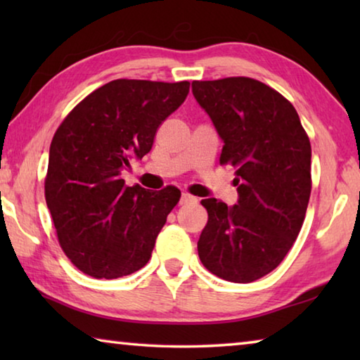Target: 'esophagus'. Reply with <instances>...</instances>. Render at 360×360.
Listing matches in <instances>:
<instances>
[{
    "mask_svg": "<svg viewBox=\"0 0 360 360\" xmlns=\"http://www.w3.org/2000/svg\"><path fill=\"white\" fill-rule=\"evenodd\" d=\"M197 202V197H193V195H191V193H187V192H184L181 195V205H188V203H195Z\"/></svg>",
    "mask_w": 360,
    "mask_h": 360,
    "instance_id": "34e87169",
    "label": "esophagus"
}]
</instances>
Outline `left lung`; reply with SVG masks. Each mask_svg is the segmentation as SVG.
<instances>
[{
  "instance_id": "1",
  "label": "left lung",
  "mask_w": 360,
  "mask_h": 360,
  "mask_svg": "<svg viewBox=\"0 0 360 360\" xmlns=\"http://www.w3.org/2000/svg\"><path fill=\"white\" fill-rule=\"evenodd\" d=\"M214 124L221 165L235 168L238 203L205 198L208 222L198 257L212 275L252 283L281 264L294 245L311 193V144L289 100L252 77L193 81Z\"/></svg>"
}]
</instances>
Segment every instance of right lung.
Listing matches in <instances>:
<instances>
[{"instance_id":"add662e5","label":"right lung","mask_w":360,"mask_h":360,"mask_svg":"<svg viewBox=\"0 0 360 360\" xmlns=\"http://www.w3.org/2000/svg\"><path fill=\"white\" fill-rule=\"evenodd\" d=\"M188 87V81L115 79L77 103L53 135L46 203L60 248L85 275L122 278L149 262L181 191L127 187L120 173L152 149Z\"/></svg>"}]
</instances>
